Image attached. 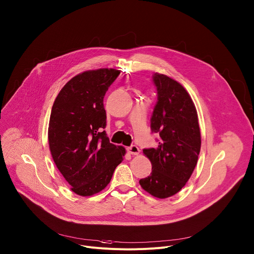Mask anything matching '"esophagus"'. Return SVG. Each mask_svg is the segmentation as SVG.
<instances>
[{
	"mask_svg": "<svg viewBox=\"0 0 254 254\" xmlns=\"http://www.w3.org/2000/svg\"><path fill=\"white\" fill-rule=\"evenodd\" d=\"M127 151H128V153L131 154V155H137V154L140 153V149L137 148V146H135V145H131L130 147H128V148H127Z\"/></svg>",
	"mask_w": 254,
	"mask_h": 254,
	"instance_id": "esophagus-1",
	"label": "esophagus"
}]
</instances>
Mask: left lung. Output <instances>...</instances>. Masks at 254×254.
Wrapping results in <instances>:
<instances>
[{"instance_id":"left-lung-1","label":"left lung","mask_w":254,"mask_h":254,"mask_svg":"<svg viewBox=\"0 0 254 254\" xmlns=\"http://www.w3.org/2000/svg\"><path fill=\"white\" fill-rule=\"evenodd\" d=\"M157 102L151 117V130L158 133L157 148L144 149L150 159L151 174L141 187L158 198L177 193L190 178L200 151V130L195 106L178 82L154 74Z\"/></svg>"}]
</instances>
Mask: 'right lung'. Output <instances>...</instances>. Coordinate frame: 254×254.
Listing matches in <instances>:
<instances>
[{
    "instance_id": "right-lung-1",
    "label": "right lung",
    "mask_w": 254,
    "mask_h": 254,
    "mask_svg": "<svg viewBox=\"0 0 254 254\" xmlns=\"http://www.w3.org/2000/svg\"><path fill=\"white\" fill-rule=\"evenodd\" d=\"M120 74L115 68H99L75 76L60 91L52 108L49 144L53 159L72 190L82 196L104 190L126 154L103 130V98Z\"/></svg>"
}]
</instances>
